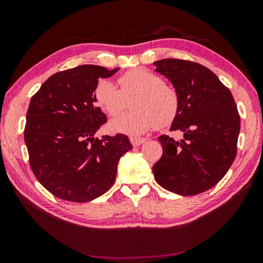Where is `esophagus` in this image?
I'll list each match as a JSON object with an SVG mask.
<instances>
[{
  "instance_id": "34e87169",
  "label": "esophagus",
  "mask_w": 263,
  "mask_h": 263,
  "mask_svg": "<svg viewBox=\"0 0 263 263\" xmlns=\"http://www.w3.org/2000/svg\"><path fill=\"white\" fill-rule=\"evenodd\" d=\"M130 141L131 144L135 146V147H137V146H140L141 144H144V142L146 141V139H144V138H137V137H131L130 138Z\"/></svg>"
}]
</instances>
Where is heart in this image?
I'll use <instances>...</instances> for the list:
<instances>
[{"instance_id":"1","label":"heart","mask_w":263,"mask_h":263,"mask_svg":"<svg viewBox=\"0 0 263 263\" xmlns=\"http://www.w3.org/2000/svg\"><path fill=\"white\" fill-rule=\"evenodd\" d=\"M119 89L106 80L95 88L97 105L111 117L121 115L132 101L133 111L114 119L110 130L140 136L155 126L171 125L180 110L176 89L163 82L160 75L145 68H136L117 79Z\"/></svg>"}]
</instances>
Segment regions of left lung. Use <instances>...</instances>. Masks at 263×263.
I'll use <instances>...</instances> for the list:
<instances>
[{"label": "left lung", "instance_id": "8db88e82", "mask_svg": "<svg viewBox=\"0 0 263 263\" xmlns=\"http://www.w3.org/2000/svg\"><path fill=\"white\" fill-rule=\"evenodd\" d=\"M158 73L179 92L180 110L171 131L183 139L162 135V157L153 166L158 183L182 196L204 193L228 173L237 155L240 116L228 87L205 66L181 59L155 61Z\"/></svg>", "mask_w": 263, "mask_h": 263}]
</instances>
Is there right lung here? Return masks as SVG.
<instances>
[{
  "mask_svg": "<svg viewBox=\"0 0 263 263\" xmlns=\"http://www.w3.org/2000/svg\"><path fill=\"white\" fill-rule=\"evenodd\" d=\"M117 70L82 65L58 72L30 101L24 128L30 166L57 197L78 203L100 197L112 186L119 159L132 148L122 133L95 138L106 123L95 88L100 78Z\"/></svg>",
  "mask_w": 263,
  "mask_h": 263,
  "instance_id": "right-lung-1",
  "label": "right lung"
}]
</instances>
